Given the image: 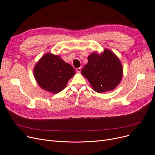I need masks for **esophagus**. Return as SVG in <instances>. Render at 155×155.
Returning a JSON list of instances; mask_svg holds the SVG:
<instances>
[{
  "mask_svg": "<svg viewBox=\"0 0 155 155\" xmlns=\"http://www.w3.org/2000/svg\"><path fill=\"white\" fill-rule=\"evenodd\" d=\"M81 68H78L76 69V71L78 72H79L81 71Z\"/></svg>",
  "mask_w": 155,
  "mask_h": 155,
  "instance_id": "obj_1",
  "label": "esophagus"
}]
</instances>
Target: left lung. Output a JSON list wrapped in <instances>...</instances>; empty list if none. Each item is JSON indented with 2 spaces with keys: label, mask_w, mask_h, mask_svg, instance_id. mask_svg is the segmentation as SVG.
Returning a JSON list of instances; mask_svg holds the SVG:
<instances>
[{
  "label": "left lung",
  "mask_w": 155,
  "mask_h": 155,
  "mask_svg": "<svg viewBox=\"0 0 155 155\" xmlns=\"http://www.w3.org/2000/svg\"><path fill=\"white\" fill-rule=\"evenodd\" d=\"M81 71L94 91L104 93L111 91L120 82L123 68L120 60L111 51L105 49L101 54L93 53Z\"/></svg>",
  "instance_id": "8db88e82"
}]
</instances>
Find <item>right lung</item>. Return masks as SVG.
Returning <instances> with one entry per match:
<instances>
[{
    "label": "right lung",
    "mask_w": 155,
    "mask_h": 155,
    "mask_svg": "<svg viewBox=\"0 0 155 155\" xmlns=\"http://www.w3.org/2000/svg\"><path fill=\"white\" fill-rule=\"evenodd\" d=\"M74 69L58 55L47 54L34 69L35 78L43 89L53 93L61 91L75 74Z\"/></svg>",
    "instance_id": "1"
}]
</instances>
